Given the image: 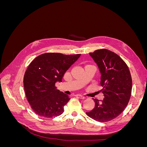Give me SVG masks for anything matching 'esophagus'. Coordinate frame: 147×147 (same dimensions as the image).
Here are the masks:
<instances>
[{"label": "esophagus", "instance_id": "obj_1", "mask_svg": "<svg viewBox=\"0 0 147 147\" xmlns=\"http://www.w3.org/2000/svg\"><path fill=\"white\" fill-rule=\"evenodd\" d=\"M76 96L78 97H79L80 99H84V97L83 96L80 95V94H77V95H76Z\"/></svg>", "mask_w": 147, "mask_h": 147}]
</instances>
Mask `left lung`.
Listing matches in <instances>:
<instances>
[{"instance_id": "1", "label": "left lung", "mask_w": 147, "mask_h": 147, "mask_svg": "<svg viewBox=\"0 0 147 147\" xmlns=\"http://www.w3.org/2000/svg\"><path fill=\"white\" fill-rule=\"evenodd\" d=\"M90 55L98 66L104 99L101 102L93 99L94 108L86 115L97 121H109L121 114L128 104L132 91L131 75L125 62L116 53L102 49Z\"/></svg>"}]
</instances>
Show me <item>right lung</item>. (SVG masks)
Returning a JSON list of instances; mask_svg holds the SVG:
<instances>
[{
  "label": "right lung",
  "mask_w": 147,
  "mask_h": 147,
  "mask_svg": "<svg viewBox=\"0 0 147 147\" xmlns=\"http://www.w3.org/2000/svg\"><path fill=\"white\" fill-rule=\"evenodd\" d=\"M47 53L37 56L28 66L24 77L26 97L35 113L51 118L61 115L70 100L67 94L56 90L65 72L80 56Z\"/></svg>",
  "instance_id": "add662e5"
}]
</instances>
